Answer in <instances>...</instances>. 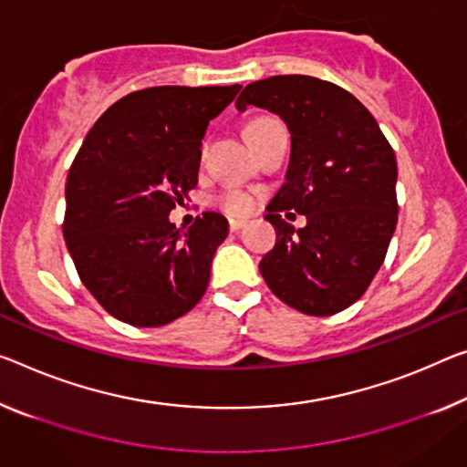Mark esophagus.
I'll use <instances>...</instances> for the list:
<instances>
[{"label":"esophagus","instance_id":"esophagus-1","mask_svg":"<svg viewBox=\"0 0 467 467\" xmlns=\"http://www.w3.org/2000/svg\"><path fill=\"white\" fill-rule=\"evenodd\" d=\"M244 225H246V221H244V219H232V221H229V229H232V232H240Z\"/></svg>","mask_w":467,"mask_h":467}]
</instances>
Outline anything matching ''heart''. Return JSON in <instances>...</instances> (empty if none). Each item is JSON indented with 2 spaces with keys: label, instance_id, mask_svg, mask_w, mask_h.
I'll use <instances>...</instances> for the list:
<instances>
[{
  "label": "heart",
  "instance_id": "heart-1",
  "mask_svg": "<svg viewBox=\"0 0 467 467\" xmlns=\"http://www.w3.org/2000/svg\"><path fill=\"white\" fill-rule=\"evenodd\" d=\"M269 123H277L274 119H256L253 123L248 125L246 131H254V129L263 127V125H269ZM206 154V141L202 143V150H200V156ZM217 204L221 211H225L227 214H235V217H240V214H248L250 211L256 206V196L253 192L248 190H225L221 192L217 196Z\"/></svg>",
  "mask_w": 467,
  "mask_h": 467
}]
</instances>
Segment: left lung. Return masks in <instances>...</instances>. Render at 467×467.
I'll return each mask as SVG.
<instances>
[{"label": "left lung", "mask_w": 467, "mask_h": 467, "mask_svg": "<svg viewBox=\"0 0 467 467\" xmlns=\"http://www.w3.org/2000/svg\"><path fill=\"white\" fill-rule=\"evenodd\" d=\"M250 104L277 114L292 140L285 183L265 214L277 240L258 263L261 275L300 313H340L369 288L397 227L394 150L353 93L321 78L254 81L235 99L238 110ZM288 210L305 213L307 225L288 224Z\"/></svg>", "instance_id": "8db88e82"}]
</instances>
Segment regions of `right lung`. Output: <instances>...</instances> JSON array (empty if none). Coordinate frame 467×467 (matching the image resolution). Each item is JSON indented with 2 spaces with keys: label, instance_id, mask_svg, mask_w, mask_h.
Returning <instances> with one entry per match:
<instances>
[{
  "label": "right lung",
  "instance_id": "obj_1",
  "mask_svg": "<svg viewBox=\"0 0 467 467\" xmlns=\"http://www.w3.org/2000/svg\"><path fill=\"white\" fill-rule=\"evenodd\" d=\"M238 91L240 85L133 91L78 148L62 234L83 285L119 321L167 326L204 296L227 219L202 213L183 232L169 213L196 188L209 120Z\"/></svg>",
  "mask_w": 467,
  "mask_h": 467
}]
</instances>
